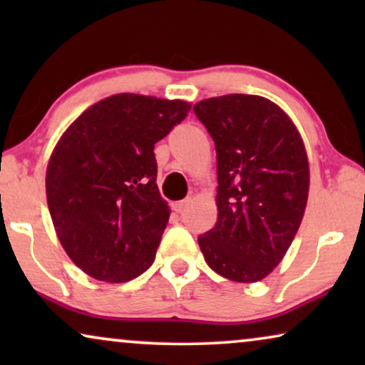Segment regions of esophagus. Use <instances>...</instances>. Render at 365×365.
<instances>
[{
    "instance_id": "1",
    "label": "esophagus",
    "mask_w": 365,
    "mask_h": 365,
    "mask_svg": "<svg viewBox=\"0 0 365 365\" xmlns=\"http://www.w3.org/2000/svg\"><path fill=\"white\" fill-rule=\"evenodd\" d=\"M187 204H189V199H186V201H179V202H174L173 204V211L174 212H178V214H181L184 209L187 207Z\"/></svg>"
}]
</instances>
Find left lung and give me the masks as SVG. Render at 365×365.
<instances>
[{
	"mask_svg": "<svg viewBox=\"0 0 365 365\" xmlns=\"http://www.w3.org/2000/svg\"><path fill=\"white\" fill-rule=\"evenodd\" d=\"M214 139L217 222L197 237L207 266L234 282H257L282 261L309 196V159L287 113L256 94L194 104Z\"/></svg>",
	"mask_w": 365,
	"mask_h": 365,
	"instance_id": "1",
	"label": "left lung"
}]
</instances>
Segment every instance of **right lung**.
Here are the masks:
<instances>
[{
	"label": "right lung",
	"instance_id": "obj_1",
	"mask_svg": "<svg viewBox=\"0 0 365 365\" xmlns=\"http://www.w3.org/2000/svg\"><path fill=\"white\" fill-rule=\"evenodd\" d=\"M189 109L182 99L113 94L59 138L46 169L48 207L63 249L88 276L119 284L151 267L171 214L154 144Z\"/></svg>",
	"mask_w": 365,
	"mask_h": 365
}]
</instances>
